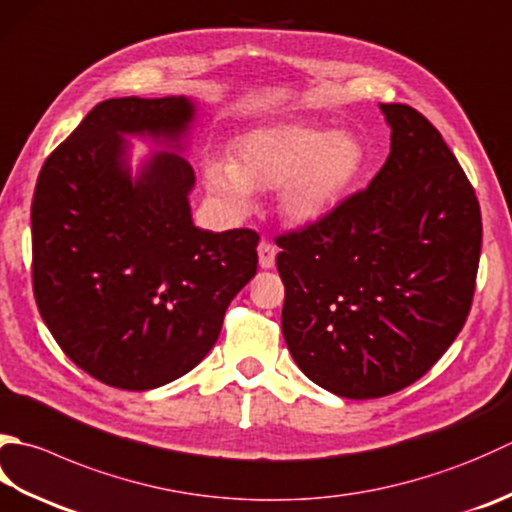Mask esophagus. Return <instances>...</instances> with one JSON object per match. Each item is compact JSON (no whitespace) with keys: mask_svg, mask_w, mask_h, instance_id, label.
Wrapping results in <instances>:
<instances>
[{"mask_svg":"<svg viewBox=\"0 0 512 512\" xmlns=\"http://www.w3.org/2000/svg\"><path fill=\"white\" fill-rule=\"evenodd\" d=\"M257 255H259V266L273 268L275 257H277V246L273 242H268V239H262L257 246Z\"/></svg>","mask_w":512,"mask_h":512,"instance_id":"esophagus-1","label":"esophagus"}]
</instances>
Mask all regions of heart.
<instances>
[{
    "label": "heart",
    "mask_w": 512,
    "mask_h": 512,
    "mask_svg": "<svg viewBox=\"0 0 512 512\" xmlns=\"http://www.w3.org/2000/svg\"><path fill=\"white\" fill-rule=\"evenodd\" d=\"M366 170V148L348 130L279 122L248 130L235 159H208L206 186L237 215L253 204V188H279V210L293 224H315L344 202Z\"/></svg>",
    "instance_id": "1"
}]
</instances>
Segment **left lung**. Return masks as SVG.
<instances>
[{
    "label": "left lung",
    "instance_id": "obj_1",
    "mask_svg": "<svg viewBox=\"0 0 512 512\" xmlns=\"http://www.w3.org/2000/svg\"><path fill=\"white\" fill-rule=\"evenodd\" d=\"M390 155L368 188L279 235L282 333L302 373L346 399L417 382L464 328L482 253L475 188L428 119L382 104Z\"/></svg>",
    "mask_w": 512,
    "mask_h": 512
}]
</instances>
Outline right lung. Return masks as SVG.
Here are the masks:
<instances>
[{
  "mask_svg": "<svg viewBox=\"0 0 512 512\" xmlns=\"http://www.w3.org/2000/svg\"><path fill=\"white\" fill-rule=\"evenodd\" d=\"M193 115L186 97L106 99L39 170L30 206L39 315L70 362L113 388L150 390L193 370L257 273L255 230L193 224L184 157L155 153L130 177L124 135L179 148Z\"/></svg>",
  "mask_w": 512,
  "mask_h": 512,
  "instance_id": "obj_1",
  "label": "right lung"
}]
</instances>
